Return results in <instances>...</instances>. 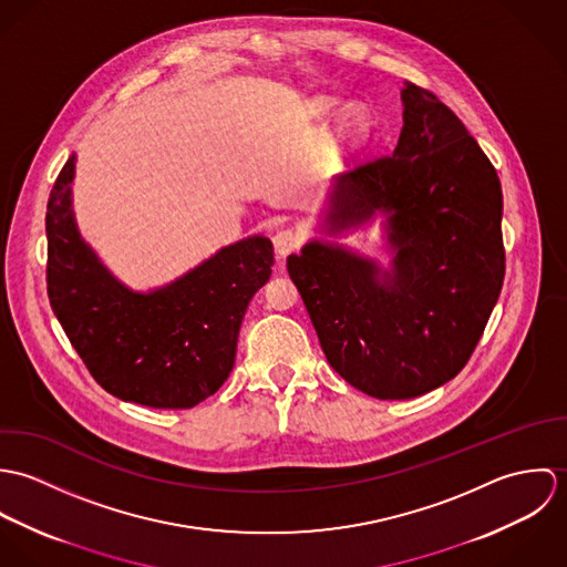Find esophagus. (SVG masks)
<instances>
[{
    "instance_id": "34e87169",
    "label": "esophagus",
    "mask_w": 567,
    "mask_h": 567,
    "mask_svg": "<svg viewBox=\"0 0 567 567\" xmlns=\"http://www.w3.org/2000/svg\"><path fill=\"white\" fill-rule=\"evenodd\" d=\"M272 244H275L277 257H286L288 252L297 250L303 244V236L297 229H281V231L275 234Z\"/></svg>"
}]
</instances>
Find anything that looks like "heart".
Instances as JSON below:
<instances>
[{"label":"heart","mask_w":567,"mask_h":567,"mask_svg":"<svg viewBox=\"0 0 567 567\" xmlns=\"http://www.w3.org/2000/svg\"><path fill=\"white\" fill-rule=\"evenodd\" d=\"M333 111H336V104L329 102V100H324V102L319 104V113H321V115H329V113H333ZM362 128H364V117H362V113L351 111V113L344 117V131L351 133V135H358Z\"/></svg>","instance_id":"heart-1"}]
</instances>
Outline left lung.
Listing matches in <instances>:
<instances>
[{
  "label": "left lung",
  "instance_id": "1",
  "mask_svg": "<svg viewBox=\"0 0 567 567\" xmlns=\"http://www.w3.org/2000/svg\"><path fill=\"white\" fill-rule=\"evenodd\" d=\"M391 155L340 178L329 231L389 218L393 270L342 246L288 257L331 369L378 400H410L470 362L504 281L502 187L456 113L412 82Z\"/></svg>",
  "mask_w": 567,
  "mask_h": 567
}]
</instances>
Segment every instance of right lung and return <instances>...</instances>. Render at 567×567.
I'll return each mask as SVG.
<instances>
[{
  "label": "right lung",
  "mask_w": 567,
  "mask_h": 567,
  "mask_svg": "<svg viewBox=\"0 0 567 567\" xmlns=\"http://www.w3.org/2000/svg\"><path fill=\"white\" fill-rule=\"evenodd\" d=\"M72 178L74 157L56 176L45 214V279L59 323L93 380L122 402L200 404L236 364L244 312L272 272V243L246 238L162 290L133 292L82 243Z\"/></svg>",
  "instance_id": "1"
}]
</instances>
